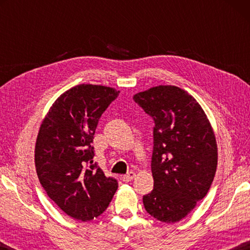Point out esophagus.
<instances>
[{"instance_id": "esophagus-1", "label": "esophagus", "mask_w": 250, "mask_h": 250, "mask_svg": "<svg viewBox=\"0 0 250 250\" xmlns=\"http://www.w3.org/2000/svg\"><path fill=\"white\" fill-rule=\"evenodd\" d=\"M135 177V173L134 172H129L128 174H125V175H122V181L124 182H130L131 180H133Z\"/></svg>"}]
</instances>
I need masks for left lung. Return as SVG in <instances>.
I'll list each match as a JSON object with an SVG mask.
<instances>
[{
	"mask_svg": "<svg viewBox=\"0 0 250 250\" xmlns=\"http://www.w3.org/2000/svg\"><path fill=\"white\" fill-rule=\"evenodd\" d=\"M133 100L154 120L153 189L143 196L151 216L175 223L206 196L217 167L214 130L201 104L176 86H156Z\"/></svg>",
	"mask_w": 250,
	"mask_h": 250,
	"instance_id": "obj_1",
	"label": "left lung"
}]
</instances>
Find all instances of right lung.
I'll use <instances>...</instances> for the list:
<instances>
[{
	"label": "right lung",
	"mask_w": 250,
	"mask_h": 250,
	"mask_svg": "<svg viewBox=\"0 0 250 250\" xmlns=\"http://www.w3.org/2000/svg\"><path fill=\"white\" fill-rule=\"evenodd\" d=\"M119 90L82 83L65 91L42 121L35 167L42 186L68 216L88 222L107 209L118 182L94 164L95 131Z\"/></svg>",
	"instance_id": "obj_1"
}]
</instances>
